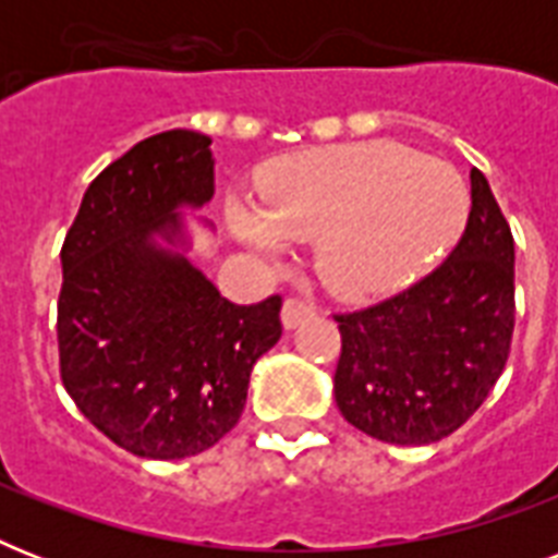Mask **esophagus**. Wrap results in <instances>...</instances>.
Returning a JSON list of instances; mask_svg holds the SVG:
<instances>
[{
	"label": "esophagus",
	"instance_id": "esophagus-1",
	"mask_svg": "<svg viewBox=\"0 0 558 558\" xmlns=\"http://www.w3.org/2000/svg\"><path fill=\"white\" fill-rule=\"evenodd\" d=\"M306 315H313V306L306 304V301H301V298H295V295H289L287 301H283L280 318H283V327H287V330L298 327V324L304 322Z\"/></svg>",
	"mask_w": 558,
	"mask_h": 558
}]
</instances>
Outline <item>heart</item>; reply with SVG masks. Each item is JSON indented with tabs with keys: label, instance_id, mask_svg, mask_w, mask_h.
<instances>
[{
	"label": "heart",
	"instance_id": "obj_1",
	"mask_svg": "<svg viewBox=\"0 0 558 558\" xmlns=\"http://www.w3.org/2000/svg\"><path fill=\"white\" fill-rule=\"evenodd\" d=\"M469 196L458 170L393 142L295 153L257 179V208L228 205V226L260 254L313 243L332 295H379L423 271L458 236Z\"/></svg>",
	"mask_w": 558,
	"mask_h": 558
}]
</instances>
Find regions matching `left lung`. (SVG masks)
Here are the masks:
<instances>
[{
    "label": "left lung",
    "mask_w": 558,
    "mask_h": 558,
    "mask_svg": "<svg viewBox=\"0 0 558 558\" xmlns=\"http://www.w3.org/2000/svg\"><path fill=\"white\" fill-rule=\"evenodd\" d=\"M472 208L451 254L397 295L339 322L336 402L381 442L425 446L458 432L510 359L515 243L489 182L469 173Z\"/></svg>",
    "instance_id": "obj_1"
}]
</instances>
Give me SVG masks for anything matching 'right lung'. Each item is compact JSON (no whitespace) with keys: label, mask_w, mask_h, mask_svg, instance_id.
<instances>
[{"label":"right lung","mask_w":558,"mask_h":558,"mask_svg":"<svg viewBox=\"0 0 558 558\" xmlns=\"http://www.w3.org/2000/svg\"><path fill=\"white\" fill-rule=\"evenodd\" d=\"M210 138L168 130L116 159L65 234L60 379L98 432L138 458L179 460L243 414L254 362L278 344L280 295L231 304L182 254L179 205L214 196Z\"/></svg>","instance_id":"add662e5"}]
</instances>
